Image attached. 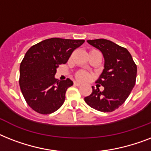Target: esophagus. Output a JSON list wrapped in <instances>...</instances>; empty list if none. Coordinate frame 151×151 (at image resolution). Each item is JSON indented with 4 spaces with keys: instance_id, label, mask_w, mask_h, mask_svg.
Listing matches in <instances>:
<instances>
[{
    "instance_id": "esophagus-1",
    "label": "esophagus",
    "mask_w": 151,
    "mask_h": 151,
    "mask_svg": "<svg viewBox=\"0 0 151 151\" xmlns=\"http://www.w3.org/2000/svg\"><path fill=\"white\" fill-rule=\"evenodd\" d=\"M73 84H74V85H76V86H81V83L78 82V81H74Z\"/></svg>"
}]
</instances>
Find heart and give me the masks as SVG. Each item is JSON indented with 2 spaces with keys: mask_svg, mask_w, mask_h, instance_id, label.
<instances>
[{
  "mask_svg": "<svg viewBox=\"0 0 151 151\" xmlns=\"http://www.w3.org/2000/svg\"><path fill=\"white\" fill-rule=\"evenodd\" d=\"M76 78L80 81H85L87 80L88 78V73L86 71L80 70L76 73Z\"/></svg>",
  "mask_w": 151,
  "mask_h": 151,
  "instance_id": "heart-1",
  "label": "heart"
}]
</instances>
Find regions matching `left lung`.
Returning a JSON list of instances; mask_svg holds the SVG:
<instances>
[{
	"label": "left lung",
	"instance_id": "8db88e82",
	"mask_svg": "<svg viewBox=\"0 0 151 151\" xmlns=\"http://www.w3.org/2000/svg\"><path fill=\"white\" fill-rule=\"evenodd\" d=\"M90 45L99 49L104 58V69L96 83L99 88L85 97L88 105L101 112H112L124 103L136 84L137 66L126 48L106 39L88 40Z\"/></svg>",
	"mask_w": 151,
	"mask_h": 151
}]
</instances>
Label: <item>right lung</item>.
I'll use <instances>...</instances> for the list:
<instances>
[{
    "label": "right lung",
    "mask_w": 151,
    "mask_h": 151,
    "mask_svg": "<svg viewBox=\"0 0 151 151\" xmlns=\"http://www.w3.org/2000/svg\"><path fill=\"white\" fill-rule=\"evenodd\" d=\"M84 40L46 39L27 51L19 69V85L27 104L36 112L49 114L61 107L73 81L55 78L56 69L65 64Z\"/></svg>",
    "instance_id": "add662e5"
}]
</instances>
